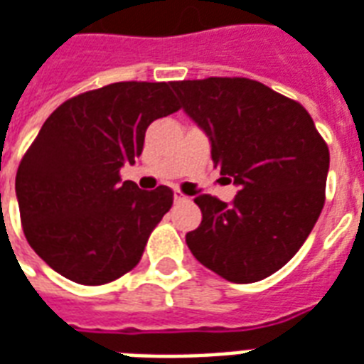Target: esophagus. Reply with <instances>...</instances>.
Listing matches in <instances>:
<instances>
[{
	"instance_id": "34e87169",
	"label": "esophagus",
	"mask_w": 364,
	"mask_h": 364,
	"mask_svg": "<svg viewBox=\"0 0 364 364\" xmlns=\"http://www.w3.org/2000/svg\"><path fill=\"white\" fill-rule=\"evenodd\" d=\"M173 200H175V203H185V200H187V196L183 195L181 191H175V193H173Z\"/></svg>"
}]
</instances>
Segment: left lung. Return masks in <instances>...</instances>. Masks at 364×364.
Masks as SVG:
<instances>
[{
  "label": "left lung",
  "mask_w": 364,
  "mask_h": 364,
  "mask_svg": "<svg viewBox=\"0 0 364 364\" xmlns=\"http://www.w3.org/2000/svg\"><path fill=\"white\" fill-rule=\"evenodd\" d=\"M181 107L210 139L212 160L239 187L230 204L198 195L203 222L187 233L195 258L233 284L278 272L324 206L330 152L295 100L241 77L179 80Z\"/></svg>",
  "instance_id": "1"
}]
</instances>
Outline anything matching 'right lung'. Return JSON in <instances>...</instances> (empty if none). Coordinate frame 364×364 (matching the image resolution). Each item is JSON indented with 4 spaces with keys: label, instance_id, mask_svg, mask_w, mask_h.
<instances>
[{
    "label": "right lung",
    "instance_id": "1",
    "mask_svg": "<svg viewBox=\"0 0 364 364\" xmlns=\"http://www.w3.org/2000/svg\"><path fill=\"white\" fill-rule=\"evenodd\" d=\"M179 107L171 82L131 80L79 94L46 119L15 191L24 237L50 268L102 285L139 264L173 193L141 191L119 169L141 156L148 125Z\"/></svg>",
    "mask_w": 364,
    "mask_h": 364
}]
</instances>
